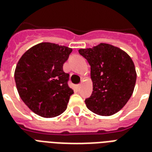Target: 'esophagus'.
<instances>
[{
	"mask_svg": "<svg viewBox=\"0 0 152 152\" xmlns=\"http://www.w3.org/2000/svg\"><path fill=\"white\" fill-rule=\"evenodd\" d=\"M81 86H82V85H81V84H79V85H77V88L78 89V90H79V89L81 88Z\"/></svg>",
	"mask_w": 152,
	"mask_h": 152,
	"instance_id": "esophagus-1",
	"label": "esophagus"
}]
</instances>
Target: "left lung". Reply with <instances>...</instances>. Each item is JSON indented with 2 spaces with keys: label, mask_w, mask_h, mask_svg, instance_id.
I'll return each mask as SVG.
<instances>
[{
  "label": "left lung",
  "mask_w": 152,
  "mask_h": 152,
  "mask_svg": "<svg viewBox=\"0 0 152 152\" xmlns=\"http://www.w3.org/2000/svg\"><path fill=\"white\" fill-rule=\"evenodd\" d=\"M78 52L91 66L93 91L85 100L87 108L102 116L118 112L132 97L136 82L131 57L120 48L107 43Z\"/></svg>",
  "instance_id": "8db88e82"
}]
</instances>
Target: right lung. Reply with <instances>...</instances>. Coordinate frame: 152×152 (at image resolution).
I'll list each match as a JSON object with an SVG mask.
<instances>
[{
  "mask_svg": "<svg viewBox=\"0 0 152 152\" xmlns=\"http://www.w3.org/2000/svg\"><path fill=\"white\" fill-rule=\"evenodd\" d=\"M71 52V48L42 42L19 59L14 72L17 89L20 99L35 114L53 118L66 110L74 91L67 84L69 74L62 66Z\"/></svg>",
  "mask_w": 152,
  "mask_h": 152,
  "instance_id": "obj_1",
  "label": "right lung"
}]
</instances>
